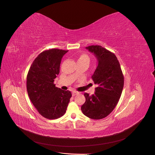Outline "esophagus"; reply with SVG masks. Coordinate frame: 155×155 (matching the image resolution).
<instances>
[{"label": "esophagus", "mask_w": 155, "mask_h": 155, "mask_svg": "<svg viewBox=\"0 0 155 155\" xmlns=\"http://www.w3.org/2000/svg\"><path fill=\"white\" fill-rule=\"evenodd\" d=\"M79 93H80V92H77V91H73V92H72V95H73V96H76V95L78 94Z\"/></svg>", "instance_id": "esophagus-1"}]
</instances>
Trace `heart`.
<instances>
[{"label": "heart", "instance_id": "b5f03b06", "mask_svg": "<svg viewBox=\"0 0 155 155\" xmlns=\"http://www.w3.org/2000/svg\"><path fill=\"white\" fill-rule=\"evenodd\" d=\"M90 58L89 57V55L86 54H82L78 58V62H87V63H90Z\"/></svg>", "mask_w": 155, "mask_h": 155}]
</instances>
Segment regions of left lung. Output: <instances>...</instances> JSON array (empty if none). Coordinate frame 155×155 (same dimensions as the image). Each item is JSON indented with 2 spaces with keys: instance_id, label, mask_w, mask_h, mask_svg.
<instances>
[{
  "instance_id": "obj_1",
  "label": "left lung",
  "mask_w": 155,
  "mask_h": 155,
  "mask_svg": "<svg viewBox=\"0 0 155 155\" xmlns=\"http://www.w3.org/2000/svg\"><path fill=\"white\" fill-rule=\"evenodd\" d=\"M86 48L97 59L98 65L92 77L97 87L92 96L84 94L86 101L81 110L85 116L99 120L107 117L117 106L124 87V75L114 53L98 45Z\"/></svg>"
}]
</instances>
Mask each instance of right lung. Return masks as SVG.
Listing matches in <instances>:
<instances>
[{"mask_svg":"<svg viewBox=\"0 0 155 155\" xmlns=\"http://www.w3.org/2000/svg\"><path fill=\"white\" fill-rule=\"evenodd\" d=\"M68 50L51 48L35 59L27 76V90L40 114L47 119L64 115L72 96L69 90L57 88L54 79L59 73L61 58Z\"/></svg>","mask_w":155,"mask_h":155,"instance_id":"obj_1","label":"right lung"}]
</instances>
